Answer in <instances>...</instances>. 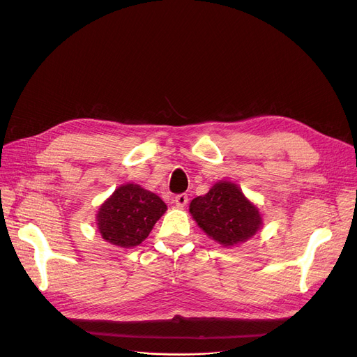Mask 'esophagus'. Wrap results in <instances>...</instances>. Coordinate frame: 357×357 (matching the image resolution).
Instances as JSON below:
<instances>
[{"mask_svg": "<svg viewBox=\"0 0 357 357\" xmlns=\"http://www.w3.org/2000/svg\"><path fill=\"white\" fill-rule=\"evenodd\" d=\"M174 201H175V204H176V207H185L186 204H188V195L186 194H179V195H176L175 198H174Z\"/></svg>", "mask_w": 357, "mask_h": 357, "instance_id": "1", "label": "esophagus"}]
</instances>
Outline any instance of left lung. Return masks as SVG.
I'll return each mask as SVG.
<instances>
[{"label": "left lung", "instance_id": "8db88e82", "mask_svg": "<svg viewBox=\"0 0 357 357\" xmlns=\"http://www.w3.org/2000/svg\"><path fill=\"white\" fill-rule=\"evenodd\" d=\"M190 213L204 233L230 248L249 240L261 227L255 205L233 182L220 181L202 197L190 204Z\"/></svg>", "mask_w": 357, "mask_h": 357}]
</instances>
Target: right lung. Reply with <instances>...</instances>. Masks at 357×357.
<instances>
[{"mask_svg":"<svg viewBox=\"0 0 357 357\" xmlns=\"http://www.w3.org/2000/svg\"><path fill=\"white\" fill-rule=\"evenodd\" d=\"M166 210V204L156 194L140 185L126 183L100 207L98 231L111 245L135 248L149 236Z\"/></svg>","mask_w":357,"mask_h":357,"instance_id":"1","label":"right lung"}]
</instances>
